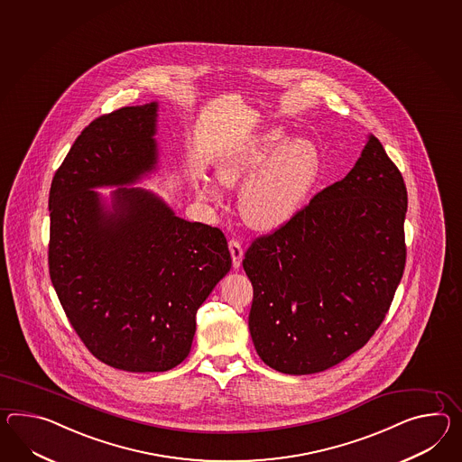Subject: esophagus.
Returning <instances> with one entry per match:
<instances>
[{"mask_svg":"<svg viewBox=\"0 0 462 462\" xmlns=\"http://www.w3.org/2000/svg\"><path fill=\"white\" fill-rule=\"evenodd\" d=\"M228 250H230V255H232V263L234 267L238 269L242 265V259H244V247L238 240H230L228 242Z\"/></svg>","mask_w":462,"mask_h":462,"instance_id":"esophagus-1","label":"esophagus"}]
</instances>
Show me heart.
<instances>
[{
	"instance_id": "1",
	"label": "heart",
	"mask_w": 462,
	"mask_h": 462,
	"mask_svg": "<svg viewBox=\"0 0 462 462\" xmlns=\"http://www.w3.org/2000/svg\"><path fill=\"white\" fill-rule=\"evenodd\" d=\"M320 169L322 158L312 140L291 138L281 126H272L230 148L217 165V179L228 189L244 182L238 193L244 222L254 230L271 232L300 212ZM200 193L220 199L212 181H203Z\"/></svg>"
}]
</instances>
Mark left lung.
<instances>
[{"mask_svg":"<svg viewBox=\"0 0 462 462\" xmlns=\"http://www.w3.org/2000/svg\"><path fill=\"white\" fill-rule=\"evenodd\" d=\"M404 179L369 135L354 169L245 252L248 328L269 367L305 375L362 349L405 265Z\"/></svg>","mask_w":462,"mask_h":462,"instance_id":"obj_1","label":"left lung"}]
</instances>
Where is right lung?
Listing matches in <instances>:
<instances>
[{"mask_svg": "<svg viewBox=\"0 0 462 462\" xmlns=\"http://www.w3.org/2000/svg\"><path fill=\"white\" fill-rule=\"evenodd\" d=\"M158 103L93 120L50 189V277L69 324L98 360L165 372L189 356L195 315L232 267L217 226L177 217L132 187L157 170ZM122 186L106 205L94 191Z\"/></svg>", "mask_w": 462, "mask_h": 462, "instance_id": "add662e5", "label": "right lung"}]
</instances>
